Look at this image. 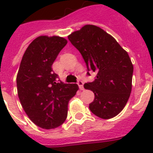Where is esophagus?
I'll return each mask as SVG.
<instances>
[{
  "mask_svg": "<svg viewBox=\"0 0 153 153\" xmlns=\"http://www.w3.org/2000/svg\"><path fill=\"white\" fill-rule=\"evenodd\" d=\"M77 84L79 85V89L81 90V91H82L83 90V82L81 81V80H79V81H78V82H77Z\"/></svg>",
  "mask_w": 153,
  "mask_h": 153,
  "instance_id": "obj_1",
  "label": "esophagus"
}]
</instances>
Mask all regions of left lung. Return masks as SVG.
<instances>
[{
    "mask_svg": "<svg viewBox=\"0 0 153 153\" xmlns=\"http://www.w3.org/2000/svg\"><path fill=\"white\" fill-rule=\"evenodd\" d=\"M68 39L81 53L87 70L97 74L94 81L84 84L94 94L91 111L102 119L114 117L126 106L132 91L133 65L128 53L95 25H84Z\"/></svg>",
    "mask_w": 153,
    "mask_h": 153,
    "instance_id": "left-lung-1",
    "label": "left lung"
}]
</instances>
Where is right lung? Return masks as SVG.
Segmentation results:
<instances>
[{
    "mask_svg": "<svg viewBox=\"0 0 153 153\" xmlns=\"http://www.w3.org/2000/svg\"><path fill=\"white\" fill-rule=\"evenodd\" d=\"M67 44L63 37L40 36L28 45L16 75L20 104L31 121L42 128L61 126L67 117L68 102L79 90L77 84L59 81L51 68Z\"/></svg>",
    "mask_w": 153,
    "mask_h": 153,
    "instance_id": "obj_1",
    "label": "right lung"
}]
</instances>
